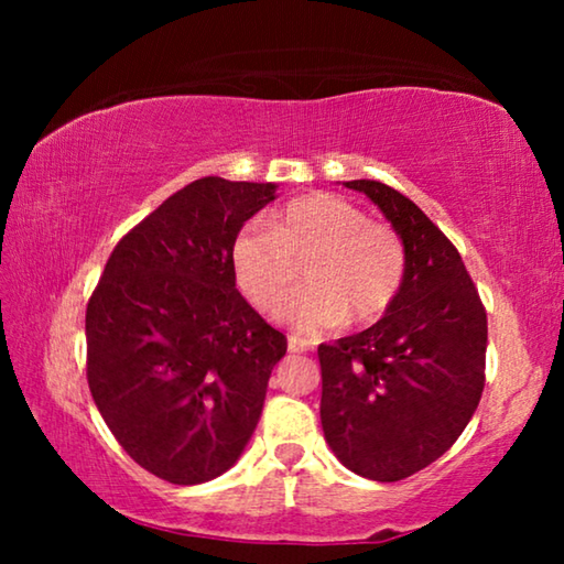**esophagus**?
Returning a JSON list of instances; mask_svg holds the SVG:
<instances>
[{"mask_svg":"<svg viewBox=\"0 0 564 564\" xmlns=\"http://www.w3.org/2000/svg\"><path fill=\"white\" fill-rule=\"evenodd\" d=\"M289 350H291V352H305V350H311V346H308V340L291 336V338H289Z\"/></svg>","mask_w":564,"mask_h":564,"instance_id":"esophagus-1","label":"esophagus"}]
</instances>
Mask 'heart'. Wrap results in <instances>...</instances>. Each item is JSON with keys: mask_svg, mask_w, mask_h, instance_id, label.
Returning a JSON list of instances; mask_svg holds the SVG:
<instances>
[{"mask_svg": "<svg viewBox=\"0 0 564 564\" xmlns=\"http://www.w3.org/2000/svg\"><path fill=\"white\" fill-rule=\"evenodd\" d=\"M261 224H248L231 246L241 289L263 311L281 308L299 285V265L311 285L283 308L301 333H318L348 318L373 323L398 299L405 248L390 226L336 194H308L283 204Z\"/></svg>", "mask_w": 564, "mask_h": 564, "instance_id": "b5f03b06", "label": "heart"}]
</instances>
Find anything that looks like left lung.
Here are the masks:
<instances>
[{"label": "left lung", "instance_id": "obj_1", "mask_svg": "<svg viewBox=\"0 0 564 564\" xmlns=\"http://www.w3.org/2000/svg\"><path fill=\"white\" fill-rule=\"evenodd\" d=\"M405 248L398 299L373 326L318 346L321 425L356 475L395 482L435 463L485 388L488 316L457 248L400 191L358 178Z\"/></svg>", "mask_w": 564, "mask_h": 564}]
</instances>
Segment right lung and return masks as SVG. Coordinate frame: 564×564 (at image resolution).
<instances>
[{"label":"right lung","mask_w":564,"mask_h":564,"mask_svg":"<svg viewBox=\"0 0 564 564\" xmlns=\"http://www.w3.org/2000/svg\"><path fill=\"white\" fill-rule=\"evenodd\" d=\"M275 184L206 176L113 248L87 305V380L119 445L174 485L226 473L285 356L236 289L231 246Z\"/></svg>","instance_id":"obj_1"}]
</instances>
